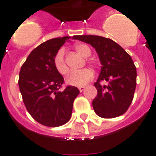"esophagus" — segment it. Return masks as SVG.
Returning a JSON list of instances; mask_svg holds the SVG:
<instances>
[{
	"label": "esophagus",
	"instance_id": "esophagus-1",
	"mask_svg": "<svg viewBox=\"0 0 156 156\" xmlns=\"http://www.w3.org/2000/svg\"><path fill=\"white\" fill-rule=\"evenodd\" d=\"M78 89H79V91H80V92H83V91L85 89V87H84V86H83V87H79Z\"/></svg>",
	"mask_w": 156,
	"mask_h": 156
}]
</instances>
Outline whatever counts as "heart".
Here are the masks:
<instances>
[{
    "label": "heart",
    "mask_w": 156,
    "mask_h": 156,
    "mask_svg": "<svg viewBox=\"0 0 156 156\" xmlns=\"http://www.w3.org/2000/svg\"><path fill=\"white\" fill-rule=\"evenodd\" d=\"M75 50L77 51L78 54L83 57H89L91 54L90 48L84 44H78L75 46ZM65 50L64 48H61L57 53L55 54L54 57V66L56 71L60 74L65 75L68 73V67H67L65 58ZM94 77L93 71L89 68H84L79 72H73L67 78V83L72 86H77V87H83L85 86L89 81L92 80Z\"/></svg>",
    "instance_id": "1"
}]
</instances>
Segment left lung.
Masks as SVG:
<instances>
[{
  "mask_svg": "<svg viewBox=\"0 0 156 156\" xmlns=\"http://www.w3.org/2000/svg\"><path fill=\"white\" fill-rule=\"evenodd\" d=\"M78 40L91 44L96 51L101 70L94 83L97 96L92 105L94 112L103 118H114L124 114L130 106L135 88L137 71L131 56L111 39L98 35H76ZM102 80L108 86L100 85Z\"/></svg>",
  "mask_w": 156,
  "mask_h": 156,
  "instance_id": "1",
  "label": "left lung"
}]
</instances>
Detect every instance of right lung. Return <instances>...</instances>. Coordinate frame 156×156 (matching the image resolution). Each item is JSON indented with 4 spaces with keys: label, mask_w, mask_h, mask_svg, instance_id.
<instances>
[{
    "label": "right lung",
    "mask_w": 156,
    "mask_h": 156,
    "mask_svg": "<svg viewBox=\"0 0 156 156\" xmlns=\"http://www.w3.org/2000/svg\"><path fill=\"white\" fill-rule=\"evenodd\" d=\"M73 37V39H74ZM71 37L51 39L33 50L22 66L18 85L26 109L34 119L47 127H59L70 120L79 90L67 86L54 66V57Z\"/></svg>",
    "instance_id": "1"
}]
</instances>
